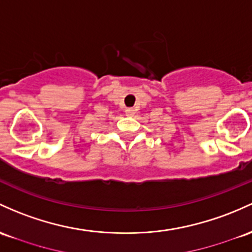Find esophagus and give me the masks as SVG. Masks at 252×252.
<instances>
[{
	"label": "esophagus",
	"mask_w": 252,
	"mask_h": 252,
	"mask_svg": "<svg viewBox=\"0 0 252 252\" xmlns=\"http://www.w3.org/2000/svg\"><path fill=\"white\" fill-rule=\"evenodd\" d=\"M126 116H129V117H132V116L135 115V110L134 109H126Z\"/></svg>",
	"instance_id": "obj_1"
}]
</instances>
